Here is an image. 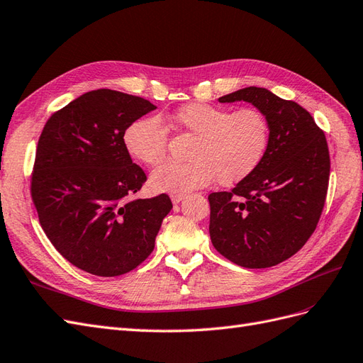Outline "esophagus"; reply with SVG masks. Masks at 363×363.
Here are the masks:
<instances>
[{
    "label": "esophagus",
    "mask_w": 363,
    "mask_h": 363,
    "mask_svg": "<svg viewBox=\"0 0 363 363\" xmlns=\"http://www.w3.org/2000/svg\"><path fill=\"white\" fill-rule=\"evenodd\" d=\"M184 199V194H171V200L174 204H179Z\"/></svg>",
    "instance_id": "34e87169"
}]
</instances>
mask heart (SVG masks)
I'll return each instance as SVG.
<instances>
[{
	"mask_svg": "<svg viewBox=\"0 0 363 363\" xmlns=\"http://www.w3.org/2000/svg\"><path fill=\"white\" fill-rule=\"evenodd\" d=\"M171 124L195 136L189 162L167 163L151 174V186L160 192L184 194L204 188L216 177L230 186L255 171L268 150L271 125L257 108L232 112L227 107L192 103L172 115ZM124 142L128 152L148 167H157L168 155V130L157 118L138 119Z\"/></svg>",
	"mask_w": 363,
	"mask_h": 363,
	"instance_id": "heart-1",
	"label": "heart"
}]
</instances>
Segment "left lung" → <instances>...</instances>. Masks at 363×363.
Here are the masks:
<instances>
[{
	"instance_id": "obj_1",
	"label": "left lung",
	"mask_w": 363,
	"mask_h": 363,
	"mask_svg": "<svg viewBox=\"0 0 363 363\" xmlns=\"http://www.w3.org/2000/svg\"><path fill=\"white\" fill-rule=\"evenodd\" d=\"M247 101L271 125L268 150L259 167L230 192H213L212 244L244 268H269L292 257L315 232L323 213L330 155L324 131L295 101L250 86L219 98Z\"/></svg>"
}]
</instances>
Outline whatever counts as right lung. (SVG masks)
Segmentation results:
<instances>
[{"label":"right lung","mask_w":363,"mask_h":363,"mask_svg":"<svg viewBox=\"0 0 363 363\" xmlns=\"http://www.w3.org/2000/svg\"><path fill=\"white\" fill-rule=\"evenodd\" d=\"M156 106L112 89L86 92L43 127L31 200L50 242L74 267L100 277L135 269L155 250L171 199H133L147 182L131 162L125 130Z\"/></svg>","instance_id":"obj_1"}]
</instances>
